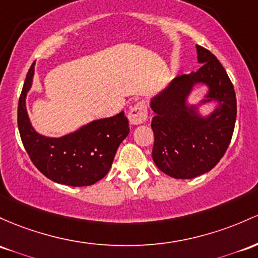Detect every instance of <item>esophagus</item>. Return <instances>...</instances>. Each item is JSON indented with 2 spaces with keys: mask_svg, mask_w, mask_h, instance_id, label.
Here are the masks:
<instances>
[{
  "mask_svg": "<svg viewBox=\"0 0 258 258\" xmlns=\"http://www.w3.org/2000/svg\"><path fill=\"white\" fill-rule=\"evenodd\" d=\"M148 118V110L147 105L143 101H138L136 105L130 110L128 112V120L132 124H141L146 122Z\"/></svg>",
  "mask_w": 258,
  "mask_h": 258,
  "instance_id": "esophagus-1",
  "label": "esophagus"
}]
</instances>
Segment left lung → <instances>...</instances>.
<instances>
[{
  "mask_svg": "<svg viewBox=\"0 0 258 258\" xmlns=\"http://www.w3.org/2000/svg\"><path fill=\"white\" fill-rule=\"evenodd\" d=\"M196 73L174 78L151 98L154 147L152 157L158 169L174 179H194L206 174L223 158L236 121V95L233 83L216 56L196 45ZM197 85L208 93L196 104L189 97ZM214 103L203 115L200 107Z\"/></svg>",
  "mask_w": 258,
  "mask_h": 258,
  "instance_id": "obj_1",
  "label": "left lung"
}]
</instances>
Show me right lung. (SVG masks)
Listing matches in <instances>:
<instances>
[{
  "label": "right lung",
  "mask_w": 258,
  "mask_h": 258,
  "mask_svg": "<svg viewBox=\"0 0 258 258\" xmlns=\"http://www.w3.org/2000/svg\"><path fill=\"white\" fill-rule=\"evenodd\" d=\"M35 62L28 71L18 103V128L34 165L47 179L82 187L101 180L109 172L116 151L130 134L124 112L90 121L61 137L35 131L27 111V94L33 86Z\"/></svg>",
  "instance_id": "obj_1"
}]
</instances>
